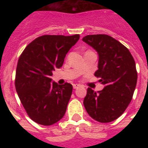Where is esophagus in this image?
I'll use <instances>...</instances> for the list:
<instances>
[{"label":"esophagus","instance_id":"esophagus-1","mask_svg":"<svg viewBox=\"0 0 148 148\" xmlns=\"http://www.w3.org/2000/svg\"><path fill=\"white\" fill-rule=\"evenodd\" d=\"M79 87H81V85L80 84H73V88H74V89H77V88H79Z\"/></svg>","mask_w":148,"mask_h":148}]
</instances>
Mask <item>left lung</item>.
<instances>
[{
	"label": "left lung",
	"instance_id": "8db88e82",
	"mask_svg": "<svg viewBox=\"0 0 148 148\" xmlns=\"http://www.w3.org/2000/svg\"><path fill=\"white\" fill-rule=\"evenodd\" d=\"M82 40L98 53V70L95 75L104 85L97 92L88 88L84 105L95 121L111 122L131 103L138 81L135 61L129 50L110 36L87 35Z\"/></svg>",
	"mask_w": 148,
	"mask_h": 148
}]
</instances>
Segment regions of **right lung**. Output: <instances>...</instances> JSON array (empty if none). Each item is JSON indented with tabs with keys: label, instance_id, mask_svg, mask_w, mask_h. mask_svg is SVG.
<instances>
[{
	"label": "right lung",
	"instance_id": "obj_1",
	"mask_svg": "<svg viewBox=\"0 0 148 148\" xmlns=\"http://www.w3.org/2000/svg\"><path fill=\"white\" fill-rule=\"evenodd\" d=\"M80 38L72 36L43 35L30 43L17 62L15 88L30 118L49 126L65 114L73 87L53 81L52 72L60 68L69 50Z\"/></svg>",
	"mask_w": 148,
	"mask_h": 148
}]
</instances>
